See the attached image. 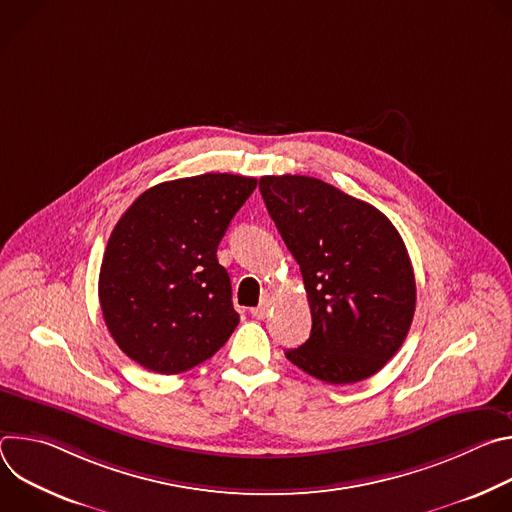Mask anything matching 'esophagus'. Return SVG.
<instances>
[{
  "label": "esophagus",
  "mask_w": 512,
  "mask_h": 512,
  "mask_svg": "<svg viewBox=\"0 0 512 512\" xmlns=\"http://www.w3.org/2000/svg\"><path fill=\"white\" fill-rule=\"evenodd\" d=\"M269 312H271V300H269V298H265L257 308H253V310H251V316H253V318H257V320H263V318H267V316H269Z\"/></svg>",
  "instance_id": "esophagus-1"
}]
</instances>
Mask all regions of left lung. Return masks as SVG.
I'll use <instances>...</instances> for the list:
<instances>
[{
  "label": "left lung",
  "instance_id": "obj_1",
  "mask_svg": "<svg viewBox=\"0 0 512 512\" xmlns=\"http://www.w3.org/2000/svg\"><path fill=\"white\" fill-rule=\"evenodd\" d=\"M269 216L300 265L310 338L285 352L304 373L348 385L379 373L415 314V275L389 218L310 176H263Z\"/></svg>",
  "mask_w": 512,
  "mask_h": 512
}]
</instances>
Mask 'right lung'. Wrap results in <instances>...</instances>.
I'll use <instances>...</instances> for the list:
<instances>
[{
  "label": "right lung",
  "instance_id": "add662e5",
  "mask_svg": "<svg viewBox=\"0 0 512 512\" xmlns=\"http://www.w3.org/2000/svg\"><path fill=\"white\" fill-rule=\"evenodd\" d=\"M255 186L235 174L162 182L119 218L101 263L99 302L113 340L143 369L184 373L237 328L216 249Z\"/></svg>",
  "mask_w": 512,
  "mask_h": 512
}]
</instances>
